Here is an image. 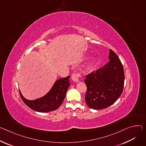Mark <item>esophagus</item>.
<instances>
[{
  "mask_svg": "<svg viewBox=\"0 0 146 146\" xmlns=\"http://www.w3.org/2000/svg\"><path fill=\"white\" fill-rule=\"evenodd\" d=\"M81 77V74L79 73H73L72 75V80L75 82H79V78Z\"/></svg>",
  "mask_w": 146,
  "mask_h": 146,
  "instance_id": "34e87169",
  "label": "esophagus"
}]
</instances>
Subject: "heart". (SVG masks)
Segmentation results:
<instances>
[{"instance_id": "heart-1", "label": "heart", "mask_w": 146, "mask_h": 146, "mask_svg": "<svg viewBox=\"0 0 146 146\" xmlns=\"http://www.w3.org/2000/svg\"><path fill=\"white\" fill-rule=\"evenodd\" d=\"M96 63V59L94 58L91 60V61L89 63V64L87 66V69L89 70H93L94 67H95V64Z\"/></svg>"}]
</instances>
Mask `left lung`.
<instances>
[{
    "label": "left lung",
    "instance_id": "left-lung-1",
    "mask_svg": "<svg viewBox=\"0 0 146 146\" xmlns=\"http://www.w3.org/2000/svg\"><path fill=\"white\" fill-rule=\"evenodd\" d=\"M110 62L102 68L88 74L84 80L87 86L85 101L94 110H102L112 105L122 93L125 74L117 55L110 50Z\"/></svg>",
    "mask_w": 146,
    "mask_h": 146
}]
</instances>
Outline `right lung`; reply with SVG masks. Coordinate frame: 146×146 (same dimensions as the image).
Returning a JSON list of instances; mask_svg holds the SVG:
<instances>
[{"instance_id":"right-lung-1","label":"right lung","mask_w":146,"mask_h":146,"mask_svg":"<svg viewBox=\"0 0 146 146\" xmlns=\"http://www.w3.org/2000/svg\"><path fill=\"white\" fill-rule=\"evenodd\" d=\"M70 76L58 79L49 92L44 97L35 100H28L23 97L20 91V97L29 108L39 112H48L57 110L64 100L70 86Z\"/></svg>"}]
</instances>
